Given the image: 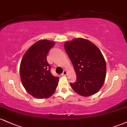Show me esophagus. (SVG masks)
<instances>
[{
    "instance_id": "obj_1",
    "label": "esophagus",
    "mask_w": 127,
    "mask_h": 127,
    "mask_svg": "<svg viewBox=\"0 0 127 127\" xmlns=\"http://www.w3.org/2000/svg\"><path fill=\"white\" fill-rule=\"evenodd\" d=\"M67 71L66 70H64L63 71V73H62V75L63 76H65L67 75Z\"/></svg>"
}]
</instances>
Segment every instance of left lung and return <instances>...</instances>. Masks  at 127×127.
<instances>
[{
	"mask_svg": "<svg viewBox=\"0 0 127 127\" xmlns=\"http://www.w3.org/2000/svg\"><path fill=\"white\" fill-rule=\"evenodd\" d=\"M64 49L76 74V81L70 83L73 90L84 97L97 93L104 84L106 73V62L101 51L82 38L65 42Z\"/></svg>",
	"mask_w": 127,
	"mask_h": 127,
	"instance_id": "obj_1",
	"label": "left lung"
}]
</instances>
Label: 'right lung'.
Listing matches in <instances>:
<instances>
[{
	"instance_id": "1",
	"label": "right lung",
	"mask_w": 127,
	"mask_h": 127,
	"mask_svg": "<svg viewBox=\"0 0 127 127\" xmlns=\"http://www.w3.org/2000/svg\"><path fill=\"white\" fill-rule=\"evenodd\" d=\"M54 42L39 40L33 44L23 56L20 65V78L23 87L30 95L45 98L54 93L59 78L51 73V66L46 60Z\"/></svg>"
}]
</instances>
